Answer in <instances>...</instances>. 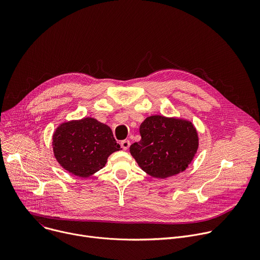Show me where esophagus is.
<instances>
[{"label":"esophagus","mask_w":260,"mask_h":260,"mask_svg":"<svg viewBox=\"0 0 260 260\" xmlns=\"http://www.w3.org/2000/svg\"><path fill=\"white\" fill-rule=\"evenodd\" d=\"M121 146H122L124 151H127L129 149V147H130V141L129 140H122L121 141Z\"/></svg>","instance_id":"esophagus-1"}]
</instances>
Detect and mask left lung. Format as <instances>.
Listing matches in <instances>:
<instances>
[{
	"instance_id": "obj_1",
	"label": "left lung",
	"mask_w": 260,
	"mask_h": 260,
	"mask_svg": "<svg viewBox=\"0 0 260 260\" xmlns=\"http://www.w3.org/2000/svg\"><path fill=\"white\" fill-rule=\"evenodd\" d=\"M139 132L141 140L130 147V154L146 174L156 179L185 171L199 147L197 130L185 118L150 115Z\"/></svg>"
}]
</instances>
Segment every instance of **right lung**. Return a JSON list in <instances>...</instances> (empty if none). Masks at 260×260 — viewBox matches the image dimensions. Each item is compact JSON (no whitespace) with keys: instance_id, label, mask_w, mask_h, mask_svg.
<instances>
[{"instance_id":"obj_1","label":"right lung","mask_w":260,"mask_h":260,"mask_svg":"<svg viewBox=\"0 0 260 260\" xmlns=\"http://www.w3.org/2000/svg\"><path fill=\"white\" fill-rule=\"evenodd\" d=\"M120 150L111 129L91 117L65 121L52 134V152L57 163L83 179L103 168L107 158Z\"/></svg>"}]
</instances>
